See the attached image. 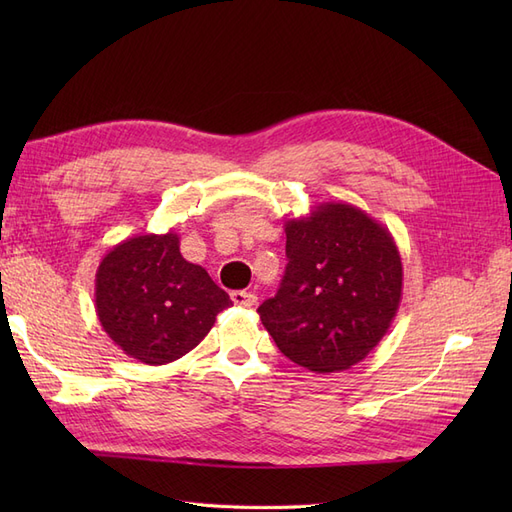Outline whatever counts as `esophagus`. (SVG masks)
<instances>
[{"instance_id":"34e87169","label":"esophagus","mask_w":512,"mask_h":512,"mask_svg":"<svg viewBox=\"0 0 512 512\" xmlns=\"http://www.w3.org/2000/svg\"><path fill=\"white\" fill-rule=\"evenodd\" d=\"M230 297H232V301H235V305H239V307H254L256 301H258L256 294L247 292V290H235L230 294Z\"/></svg>"}]
</instances>
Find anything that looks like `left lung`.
Here are the masks:
<instances>
[{
    "label": "left lung",
    "instance_id": "obj_1",
    "mask_svg": "<svg viewBox=\"0 0 512 512\" xmlns=\"http://www.w3.org/2000/svg\"><path fill=\"white\" fill-rule=\"evenodd\" d=\"M280 290L258 307L292 363L316 374L361 363L389 331L404 267L389 228L348 203H322L288 220Z\"/></svg>",
    "mask_w": 512,
    "mask_h": 512
}]
</instances>
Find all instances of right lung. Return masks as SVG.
<instances>
[{
	"label": "right lung",
	"mask_w": 512,
	"mask_h": 512,
	"mask_svg": "<svg viewBox=\"0 0 512 512\" xmlns=\"http://www.w3.org/2000/svg\"><path fill=\"white\" fill-rule=\"evenodd\" d=\"M209 273L179 252V237L138 235L108 252L96 273V314L106 335L132 359H181L230 305Z\"/></svg>",
	"instance_id": "obj_1"
}]
</instances>
